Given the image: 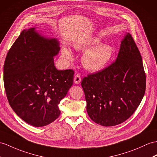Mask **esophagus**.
<instances>
[{"label":"esophagus","mask_w":157,"mask_h":157,"mask_svg":"<svg viewBox=\"0 0 157 157\" xmlns=\"http://www.w3.org/2000/svg\"><path fill=\"white\" fill-rule=\"evenodd\" d=\"M81 76H80V75H78V74H76L74 77V82L75 84H76V85H78V84L81 82Z\"/></svg>","instance_id":"34e87169"}]
</instances>
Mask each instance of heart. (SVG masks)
I'll return each mask as SVG.
<instances>
[{"label": "heart", "mask_w": 157, "mask_h": 157, "mask_svg": "<svg viewBox=\"0 0 157 157\" xmlns=\"http://www.w3.org/2000/svg\"><path fill=\"white\" fill-rule=\"evenodd\" d=\"M100 41L97 39H92L85 43L76 46V49L86 51L83 55L82 63L87 70L97 72L102 70L110 60L113 56V48L107 44H99ZM64 59L71 60L72 57L70 49L64 47L62 49Z\"/></svg>", "instance_id": "b5f03b06"}]
</instances>
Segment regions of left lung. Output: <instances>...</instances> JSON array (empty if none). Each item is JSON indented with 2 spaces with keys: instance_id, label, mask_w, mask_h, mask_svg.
<instances>
[{
  "instance_id": "1",
  "label": "left lung",
  "mask_w": 157,
  "mask_h": 157,
  "mask_svg": "<svg viewBox=\"0 0 157 157\" xmlns=\"http://www.w3.org/2000/svg\"><path fill=\"white\" fill-rule=\"evenodd\" d=\"M86 110L94 123L111 127L135 113L146 89V75L139 50L130 33L121 41L116 60L82 79Z\"/></svg>"
}]
</instances>
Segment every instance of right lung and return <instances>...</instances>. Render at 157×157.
<instances>
[{"mask_svg": "<svg viewBox=\"0 0 157 157\" xmlns=\"http://www.w3.org/2000/svg\"><path fill=\"white\" fill-rule=\"evenodd\" d=\"M35 28L23 30L4 64V85L11 108L26 123L44 127L60 114V101L73 83L74 71L57 70L54 56L60 51L56 39Z\"/></svg>", "mask_w": 157, "mask_h": 157, "instance_id": "add662e5", "label": "right lung"}]
</instances>
